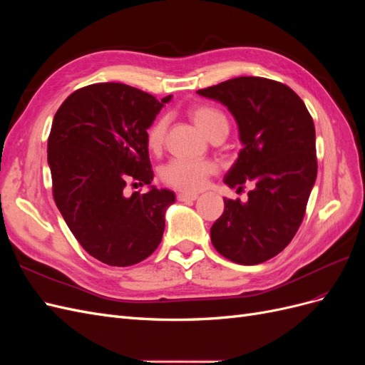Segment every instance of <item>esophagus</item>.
Listing matches in <instances>:
<instances>
[{"label": "esophagus", "mask_w": 365, "mask_h": 365, "mask_svg": "<svg viewBox=\"0 0 365 365\" xmlns=\"http://www.w3.org/2000/svg\"><path fill=\"white\" fill-rule=\"evenodd\" d=\"M196 200H197V195H196V193H187V192L178 193V201H181V202H187V201H196Z\"/></svg>", "instance_id": "esophagus-1"}]
</instances>
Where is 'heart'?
<instances>
[{"label":"heart","mask_w":365,"mask_h":365,"mask_svg":"<svg viewBox=\"0 0 365 365\" xmlns=\"http://www.w3.org/2000/svg\"><path fill=\"white\" fill-rule=\"evenodd\" d=\"M190 117L195 125L200 128L208 137L212 132L227 128L228 121L225 115L213 106H196L190 111ZM165 135V120L158 118L153 121L146 132L148 148L152 152L161 149ZM215 172V164L205 160H189V158H175L163 165L161 178L163 181L173 187V189L184 192L201 190L207 178Z\"/></svg>","instance_id":"1"}]
</instances>
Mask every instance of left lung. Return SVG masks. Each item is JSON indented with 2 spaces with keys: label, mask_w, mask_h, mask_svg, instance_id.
<instances>
[{
  "label": "left lung",
  "mask_w": 365,
  "mask_h": 365,
  "mask_svg": "<svg viewBox=\"0 0 365 365\" xmlns=\"http://www.w3.org/2000/svg\"><path fill=\"white\" fill-rule=\"evenodd\" d=\"M196 93L227 106L237 123L242 149L224 182L237 192L252 185L247 202L224 200L212 244L239 264L267 262L295 236L317 180L314 120L289 86L264 77H236Z\"/></svg>",
  "instance_id": "left-lung-1"
}]
</instances>
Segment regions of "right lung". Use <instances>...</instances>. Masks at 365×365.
<instances>
[{"instance_id":"obj_1","label":"right lung","mask_w":365,"mask_h":365,"mask_svg":"<svg viewBox=\"0 0 365 365\" xmlns=\"http://www.w3.org/2000/svg\"><path fill=\"white\" fill-rule=\"evenodd\" d=\"M170 98L94 83L67 97L53 118L47 160L54 202L83 250L111 267L145 260L161 242L175 193L150 185L146 132ZM132 179L150 190L126 197Z\"/></svg>"}]
</instances>
